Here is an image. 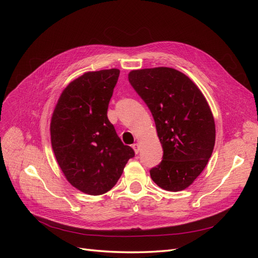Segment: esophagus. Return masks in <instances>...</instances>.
<instances>
[{
  "mask_svg": "<svg viewBox=\"0 0 258 258\" xmlns=\"http://www.w3.org/2000/svg\"><path fill=\"white\" fill-rule=\"evenodd\" d=\"M132 147H134L136 154H139V152H140V145L138 143H135L134 145H132Z\"/></svg>",
  "mask_w": 258,
  "mask_h": 258,
  "instance_id": "obj_1",
  "label": "esophagus"
}]
</instances>
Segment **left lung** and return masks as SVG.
I'll use <instances>...</instances> for the list:
<instances>
[{"mask_svg":"<svg viewBox=\"0 0 258 258\" xmlns=\"http://www.w3.org/2000/svg\"><path fill=\"white\" fill-rule=\"evenodd\" d=\"M129 83L150 108L163 150L151 169L162 189L187 188L204 171L215 144V122L205 96L182 72L171 68L134 70Z\"/></svg>","mask_w":258,"mask_h":258,"instance_id":"left-lung-1","label":"left lung"}]
</instances>
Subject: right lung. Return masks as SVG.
I'll return each instance as SVG.
<instances>
[{
	"label": "right lung",
	"instance_id": "add662e5",
	"mask_svg": "<svg viewBox=\"0 0 258 258\" xmlns=\"http://www.w3.org/2000/svg\"><path fill=\"white\" fill-rule=\"evenodd\" d=\"M119 70L87 72L62 91L50 122L52 151L69 183L98 196L112 189L135 151L107 118Z\"/></svg>",
	"mask_w": 258,
	"mask_h": 258
}]
</instances>
